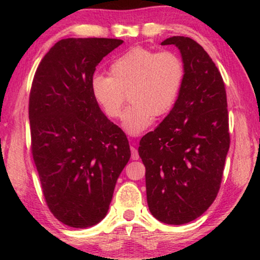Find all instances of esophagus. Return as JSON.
Instances as JSON below:
<instances>
[{"label":"esophagus","mask_w":260,"mask_h":260,"mask_svg":"<svg viewBox=\"0 0 260 260\" xmlns=\"http://www.w3.org/2000/svg\"><path fill=\"white\" fill-rule=\"evenodd\" d=\"M131 153H132V159H134V160L139 159V152H138V150H136V148L133 146V144L131 146Z\"/></svg>","instance_id":"obj_1"}]
</instances>
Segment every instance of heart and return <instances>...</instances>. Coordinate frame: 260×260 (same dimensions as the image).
<instances>
[{
  "label": "heart",
  "mask_w": 260,
  "mask_h": 260,
  "mask_svg": "<svg viewBox=\"0 0 260 260\" xmlns=\"http://www.w3.org/2000/svg\"><path fill=\"white\" fill-rule=\"evenodd\" d=\"M184 64L173 51L133 47L110 65V76L91 79V94L111 119L120 116L127 94L131 105L122 117L125 129L139 134L173 109L184 81Z\"/></svg>",
  "instance_id": "1"
}]
</instances>
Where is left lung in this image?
Instances as JSON below:
<instances>
[{
  "label": "left lung",
  "mask_w": 260,
  "mask_h": 260,
  "mask_svg": "<svg viewBox=\"0 0 260 260\" xmlns=\"http://www.w3.org/2000/svg\"><path fill=\"white\" fill-rule=\"evenodd\" d=\"M182 55L184 81L173 109L140 141L148 206L153 217L182 225L203 214L221 184L231 136L225 83L203 47L172 37Z\"/></svg>",
  "instance_id": "1"
}]
</instances>
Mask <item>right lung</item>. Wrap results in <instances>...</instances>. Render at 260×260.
Wrapping results in <instances>:
<instances>
[{"instance_id":"1","label":"right lung","mask_w":260,"mask_h":260,"mask_svg":"<svg viewBox=\"0 0 260 260\" xmlns=\"http://www.w3.org/2000/svg\"><path fill=\"white\" fill-rule=\"evenodd\" d=\"M124 42L69 38L39 64L29 93L30 150L43 197L64 225L87 228L102 220L131 150L126 134L91 94L99 63Z\"/></svg>"}]
</instances>
